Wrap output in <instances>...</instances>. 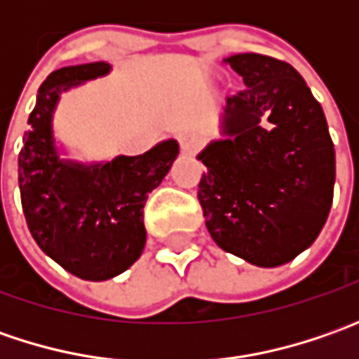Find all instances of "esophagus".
Listing matches in <instances>:
<instances>
[{
	"instance_id": "34e87169",
	"label": "esophagus",
	"mask_w": 359,
	"mask_h": 359,
	"mask_svg": "<svg viewBox=\"0 0 359 359\" xmlns=\"http://www.w3.org/2000/svg\"><path fill=\"white\" fill-rule=\"evenodd\" d=\"M201 144V137L198 133H182L180 135V147L184 154H194Z\"/></svg>"
}]
</instances>
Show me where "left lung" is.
I'll return each mask as SVG.
<instances>
[{
  "label": "left lung",
  "instance_id": "8db88e82",
  "mask_svg": "<svg viewBox=\"0 0 359 359\" xmlns=\"http://www.w3.org/2000/svg\"><path fill=\"white\" fill-rule=\"evenodd\" d=\"M245 90L229 95L222 140L198 154L208 168L198 200L212 240L229 254L278 268L324 228L336 151L324 109L290 63L259 53L224 60Z\"/></svg>",
  "mask_w": 359,
  "mask_h": 359
}]
</instances>
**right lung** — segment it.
<instances>
[{
	"label": "right lung",
	"instance_id": "1",
	"mask_svg": "<svg viewBox=\"0 0 359 359\" xmlns=\"http://www.w3.org/2000/svg\"><path fill=\"white\" fill-rule=\"evenodd\" d=\"M111 72L107 62L67 65L37 91L20 151L21 205L41 252L81 280L104 282L131 268L145 248L144 205L180 154L175 140L142 156L81 163L62 158L53 114L63 91Z\"/></svg>",
	"mask_w": 359,
	"mask_h": 359
}]
</instances>
